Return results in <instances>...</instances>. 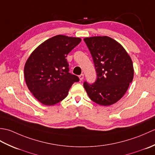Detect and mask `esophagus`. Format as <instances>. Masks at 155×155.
Returning a JSON list of instances; mask_svg holds the SVG:
<instances>
[{"label":"esophagus","instance_id":"obj_1","mask_svg":"<svg viewBox=\"0 0 155 155\" xmlns=\"http://www.w3.org/2000/svg\"><path fill=\"white\" fill-rule=\"evenodd\" d=\"M79 78H80V81H83L84 78V74H81V75H79Z\"/></svg>","mask_w":155,"mask_h":155}]
</instances>
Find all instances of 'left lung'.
<instances>
[{
	"instance_id": "8db88e82",
	"label": "left lung",
	"mask_w": 155,
	"mask_h": 155,
	"mask_svg": "<svg viewBox=\"0 0 155 155\" xmlns=\"http://www.w3.org/2000/svg\"><path fill=\"white\" fill-rule=\"evenodd\" d=\"M84 41L93 57L97 74L94 84L84 82V89L94 103L110 106L124 96L132 83V60L123 46L110 37H92Z\"/></svg>"
}]
</instances>
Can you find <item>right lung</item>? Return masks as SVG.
<instances>
[{
  "mask_svg": "<svg viewBox=\"0 0 155 155\" xmlns=\"http://www.w3.org/2000/svg\"><path fill=\"white\" fill-rule=\"evenodd\" d=\"M81 38L58 35L42 42L25 65V79L33 96L47 106L67 97L72 84L79 78L69 72L67 54Z\"/></svg>",
  "mask_w": 155,
  "mask_h": 155,
  "instance_id": "obj_1",
  "label": "right lung"
}]
</instances>
